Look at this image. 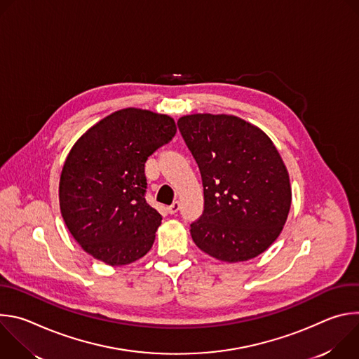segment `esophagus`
Instances as JSON below:
<instances>
[{"label": "esophagus", "mask_w": 359, "mask_h": 359, "mask_svg": "<svg viewBox=\"0 0 359 359\" xmlns=\"http://www.w3.org/2000/svg\"><path fill=\"white\" fill-rule=\"evenodd\" d=\"M180 210V203L177 201V200H175L170 206H168V212L170 213V215H176L177 212Z\"/></svg>", "instance_id": "1"}]
</instances>
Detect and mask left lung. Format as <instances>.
I'll list each match as a JSON object with an SVG mask.
<instances>
[{
	"label": "left lung",
	"instance_id": "obj_1",
	"mask_svg": "<svg viewBox=\"0 0 359 359\" xmlns=\"http://www.w3.org/2000/svg\"><path fill=\"white\" fill-rule=\"evenodd\" d=\"M198 166L204 208L190 224L196 245L237 263L257 257L280 236L291 206L288 172L270 137L229 115L177 121Z\"/></svg>",
	"mask_w": 359,
	"mask_h": 359
}]
</instances>
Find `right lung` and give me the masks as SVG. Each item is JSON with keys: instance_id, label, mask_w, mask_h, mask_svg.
<instances>
[{"instance_id": "add662e5", "label": "right lung", "mask_w": 359, "mask_h": 359, "mask_svg": "<svg viewBox=\"0 0 359 359\" xmlns=\"http://www.w3.org/2000/svg\"><path fill=\"white\" fill-rule=\"evenodd\" d=\"M175 135L170 116L128 108L92 126L71 149L60 182L61 213L95 259L123 266L151 248L162 216L144 198V163Z\"/></svg>"}]
</instances>
